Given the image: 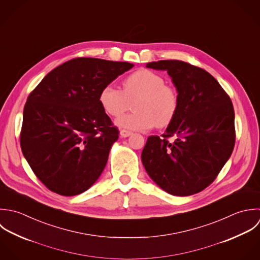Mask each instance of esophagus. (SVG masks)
<instances>
[{
    "label": "esophagus",
    "instance_id": "esophagus-1",
    "mask_svg": "<svg viewBox=\"0 0 260 260\" xmlns=\"http://www.w3.org/2000/svg\"><path fill=\"white\" fill-rule=\"evenodd\" d=\"M131 134H132V132H131V131H129V130H126V129H122V130H120V136H121L122 138H126V137L130 136Z\"/></svg>",
    "mask_w": 260,
    "mask_h": 260
}]
</instances>
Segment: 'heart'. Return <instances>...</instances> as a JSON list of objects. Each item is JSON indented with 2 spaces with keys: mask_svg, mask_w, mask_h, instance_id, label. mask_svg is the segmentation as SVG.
Listing matches in <instances>:
<instances>
[{
  "mask_svg": "<svg viewBox=\"0 0 260 260\" xmlns=\"http://www.w3.org/2000/svg\"><path fill=\"white\" fill-rule=\"evenodd\" d=\"M133 101L134 112L119 117L118 126L130 130L165 128L173 123L179 108L176 90L161 75L147 69L130 74L123 81L122 90L108 85L99 94L103 110L112 117L126 112Z\"/></svg>",
  "mask_w": 260,
  "mask_h": 260,
  "instance_id": "b5f03b06",
  "label": "heart"
}]
</instances>
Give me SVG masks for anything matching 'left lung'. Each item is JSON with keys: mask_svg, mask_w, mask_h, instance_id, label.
<instances>
[{"mask_svg": "<svg viewBox=\"0 0 260 260\" xmlns=\"http://www.w3.org/2000/svg\"><path fill=\"white\" fill-rule=\"evenodd\" d=\"M146 67L168 72L179 108L161 137H148L142 164L167 192L180 197L200 192L215 180L235 145L230 96L208 72L187 62L159 60Z\"/></svg>", "mask_w": 260, "mask_h": 260, "instance_id": "1", "label": "left lung"}]
</instances>
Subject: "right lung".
<instances>
[{
	"instance_id": "obj_1",
	"label": "right lung",
	"mask_w": 260,
	"mask_h": 260,
	"mask_svg": "<svg viewBox=\"0 0 260 260\" xmlns=\"http://www.w3.org/2000/svg\"><path fill=\"white\" fill-rule=\"evenodd\" d=\"M134 64L78 57L52 70L29 94L20 144L39 180L61 196L80 194L103 173L119 130L99 94Z\"/></svg>"
}]
</instances>
